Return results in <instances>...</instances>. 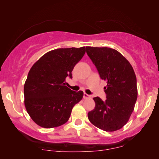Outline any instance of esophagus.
<instances>
[{
    "instance_id": "esophagus-1",
    "label": "esophagus",
    "mask_w": 159,
    "mask_h": 159,
    "mask_svg": "<svg viewBox=\"0 0 159 159\" xmlns=\"http://www.w3.org/2000/svg\"><path fill=\"white\" fill-rule=\"evenodd\" d=\"M90 95H88V94H87V93H84V95H83V98L84 99H87V98H90Z\"/></svg>"
}]
</instances>
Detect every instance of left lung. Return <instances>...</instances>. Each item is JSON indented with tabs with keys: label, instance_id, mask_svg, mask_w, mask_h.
Wrapping results in <instances>:
<instances>
[{
	"label": "left lung",
	"instance_id": "obj_1",
	"mask_svg": "<svg viewBox=\"0 0 159 159\" xmlns=\"http://www.w3.org/2000/svg\"><path fill=\"white\" fill-rule=\"evenodd\" d=\"M88 56L100 77L107 82L105 101L93 98L95 108L88 113L89 121L106 132L116 131L129 120L138 98L137 79L129 62L116 50L86 47Z\"/></svg>",
	"mask_w": 159,
	"mask_h": 159
}]
</instances>
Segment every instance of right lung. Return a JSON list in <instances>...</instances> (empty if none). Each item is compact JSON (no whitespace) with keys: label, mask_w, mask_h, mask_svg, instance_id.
Instances as JSON below:
<instances>
[{"label":"right lung","mask_w":159,"mask_h":159,"mask_svg":"<svg viewBox=\"0 0 159 159\" xmlns=\"http://www.w3.org/2000/svg\"><path fill=\"white\" fill-rule=\"evenodd\" d=\"M85 47L58 48L44 54L28 73L24 87L27 111L37 125L53 128L69 120L71 110L83 97L65 85L74 67L83 57Z\"/></svg>","instance_id":"obj_1"}]
</instances>
